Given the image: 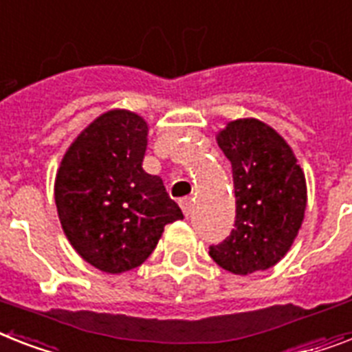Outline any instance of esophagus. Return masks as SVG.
Listing matches in <instances>:
<instances>
[{
    "instance_id": "1",
    "label": "esophagus",
    "mask_w": 352,
    "mask_h": 352,
    "mask_svg": "<svg viewBox=\"0 0 352 352\" xmlns=\"http://www.w3.org/2000/svg\"><path fill=\"white\" fill-rule=\"evenodd\" d=\"M191 206H193V202H191L190 197H186V199H181V208H182V211H184L186 217H188L191 213Z\"/></svg>"
}]
</instances>
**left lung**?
Here are the masks:
<instances>
[{
  "label": "left lung",
  "instance_id": "obj_1",
  "mask_svg": "<svg viewBox=\"0 0 352 352\" xmlns=\"http://www.w3.org/2000/svg\"><path fill=\"white\" fill-rule=\"evenodd\" d=\"M217 142L230 159L235 228L210 256L233 275L270 270L287 253L304 221L305 177L287 142L256 119H236Z\"/></svg>",
  "mask_w": 352,
  "mask_h": 352
}]
</instances>
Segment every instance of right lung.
I'll return each instance as SVG.
<instances>
[{
  "instance_id": "add662e5",
  "label": "right lung",
  "mask_w": 352,
  "mask_h": 352,
  "mask_svg": "<svg viewBox=\"0 0 352 352\" xmlns=\"http://www.w3.org/2000/svg\"><path fill=\"white\" fill-rule=\"evenodd\" d=\"M142 117L110 110L81 131L57 171V215L74 250L104 273L141 265L164 226L182 219L162 179L142 170Z\"/></svg>"
}]
</instances>
